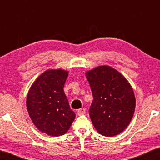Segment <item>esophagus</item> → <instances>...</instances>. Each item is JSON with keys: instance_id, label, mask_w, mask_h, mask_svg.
Returning <instances> with one entry per match:
<instances>
[{"instance_id": "1", "label": "esophagus", "mask_w": 160, "mask_h": 160, "mask_svg": "<svg viewBox=\"0 0 160 160\" xmlns=\"http://www.w3.org/2000/svg\"><path fill=\"white\" fill-rule=\"evenodd\" d=\"M85 113H86V111H85V109L84 108H79L77 111V114L78 116H82V115H84L85 114Z\"/></svg>"}]
</instances>
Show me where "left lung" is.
Segmentation results:
<instances>
[{"instance_id": "obj_1", "label": "left lung", "mask_w": 160, "mask_h": 160, "mask_svg": "<svg viewBox=\"0 0 160 160\" xmlns=\"http://www.w3.org/2000/svg\"><path fill=\"white\" fill-rule=\"evenodd\" d=\"M93 101L89 113L100 134L112 137L122 132L135 108L134 92L128 81L113 68L102 65L86 73Z\"/></svg>"}]
</instances>
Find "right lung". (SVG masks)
<instances>
[{"label": "right lung", "mask_w": 160, "mask_h": 160, "mask_svg": "<svg viewBox=\"0 0 160 160\" xmlns=\"http://www.w3.org/2000/svg\"><path fill=\"white\" fill-rule=\"evenodd\" d=\"M68 75L62 69L48 70L35 81L28 94L30 119L41 132L51 136L64 135L76 117L63 90Z\"/></svg>", "instance_id": "obj_1"}]
</instances>
